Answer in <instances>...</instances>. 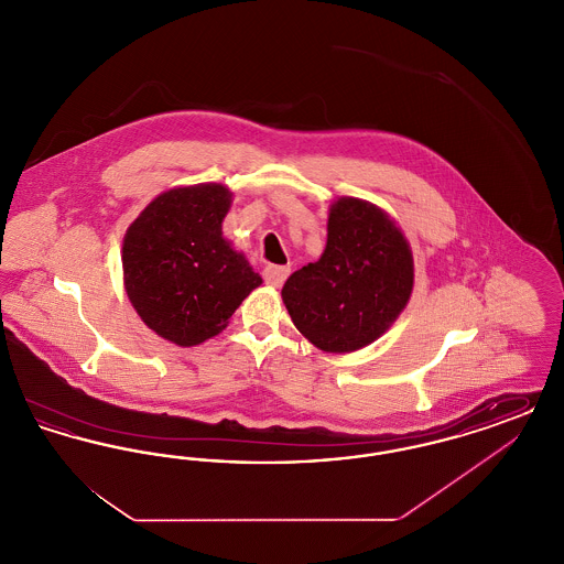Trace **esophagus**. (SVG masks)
<instances>
[{"label": "esophagus", "instance_id": "esophagus-1", "mask_svg": "<svg viewBox=\"0 0 564 564\" xmlns=\"http://www.w3.org/2000/svg\"><path fill=\"white\" fill-rule=\"evenodd\" d=\"M288 274H290L288 267H272L270 264L264 269V281L269 283L270 288H281L285 283Z\"/></svg>", "mask_w": 564, "mask_h": 564}]
</instances>
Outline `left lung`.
<instances>
[{
	"mask_svg": "<svg viewBox=\"0 0 564 564\" xmlns=\"http://www.w3.org/2000/svg\"><path fill=\"white\" fill-rule=\"evenodd\" d=\"M414 285L412 251L395 221L361 198L334 200L322 258L295 270L281 295L297 332L325 352L380 338Z\"/></svg>",
	"mask_w": 564,
	"mask_h": 564,
	"instance_id": "left-lung-1",
	"label": "left lung"
}]
</instances>
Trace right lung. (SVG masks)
Masks as SVG:
<instances>
[{
  "instance_id": "obj_1",
  "label": "right lung",
  "mask_w": 564,
  "mask_h": 564,
  "mask_svg": "<svg viewBox=\"0 0 564 564\" xmlns=\"http://www.w3.org/2000/svg\"><path fill=\"white\" fill-rule=\"evenodd\" d=\"M232 192L221 184L156 196L122 242L124 288L137 315L164 340L194 347L217 336L262 276L221 237Z\"/></svg>"
}]
</instances>
